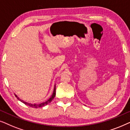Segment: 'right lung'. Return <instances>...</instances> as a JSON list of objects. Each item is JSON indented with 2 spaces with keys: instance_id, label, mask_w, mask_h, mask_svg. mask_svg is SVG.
<instances>
[{
  "instance_id": "right-lung-1",
  "label": "right lung",
  "mask_w": 130,
  "mask_h": 130,
  "mask_svg": "<svg viewBox=\"0 0 130 130\" xmlns=\"http://www.w3.org/2000/svg\"><path fill=\"white\" fill-rule=\"evenodd\" d=\"M15 96H16V98L18 99L19 101H20L21 102H22V103H24V104H25L26 105H28L30 106V107H32V108H41V107H42V106H44L45 105H47L49 104V103H50L51 101H53V99L54 98L55 96H56V85H54V90H53V92L52 93V95H51V97L50 98L48 99L47 101H46L45 102H42V103H41V104H31V103H28V102H26L25 101H24L22 99H21L19 98L18 96L15 94Z\"/></svg>"
}]
</instances>
